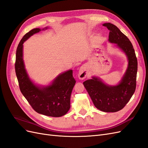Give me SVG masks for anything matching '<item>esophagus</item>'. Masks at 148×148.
Returning a JSON list of instances; mask_svg holds the SVG:
<instances>
[{
	"label": "esophagus",
	"instance_id": "34e87169",
	"mask_svg": "<svg viewBox=\"0 0 148 148\" xmlns=\"http://www.w3.org/2000/svg\"><path fill=\"white\" fill-rule=\"evenodd\" d=\"M78 75L79 79H84L88 75V67L86 65L82 66L79 69Z\"/></svg>",
	"mask_w": 148,
	"mask_h": 148
}]
</instances>
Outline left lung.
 Returning <instances> with one entry per match:
<instances>
[{"label":"left lung","instance_id":"obj_1","mask_svg":"<svg viewBox=\"0 0 148 148\" xmlns=\"http://www.w3.org/2000/svg\"><path fill=\"white\" fill-rule=\"evenodd\" d=\"M103 26L110 32L109 42L115 44L126 56L128 65L119 83L110 85L98 77L93 76L83 82L94 105L105 112H115L122 109L135 91L138 62L132 42L115 25L106 23Z\"/></svg>","mask_w":148,"mask_h":148}]
</instances>
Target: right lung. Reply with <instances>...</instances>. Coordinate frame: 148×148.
Listing matches in <instances>:
<instances>
[{
    "instance_id": "obj_1",
    "label": "right lung",
    "mask_w": 148,
    "mask_h": 148,
    "mask_svg": "<svg viewBox=\"0 0 148 148\" xmlns=\"http://www.w3.org/2000/svg\"><path fill=\"white\" fill-rule=\"evenodd\" d=\"M47 29H33L21 39L16 52L15 72L20 91L33 109L40 114L59 117L70 109L71 94L76 83L73 70L60 73L47 85H40L29 78L23 60V43L31 36Z\"/></svg>"
}]
</instances>
